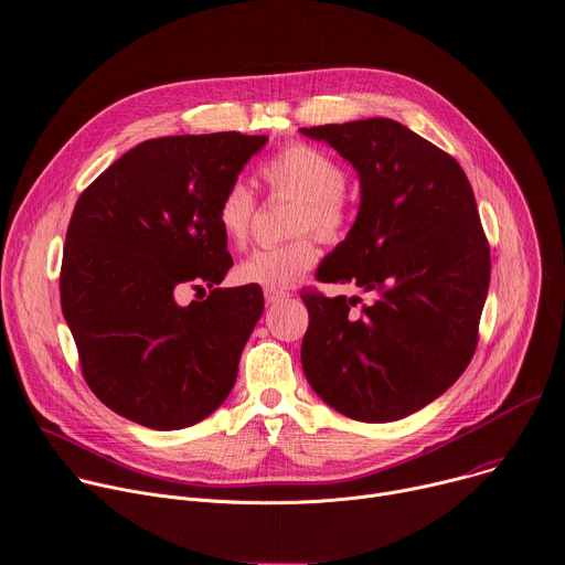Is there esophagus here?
<instances>
[{
  "mask_svg": "<svg viewBox=\"0 0 565 565\" xmlns=\"http://www.w3.org/2000/svg\"><path fill=\"white\" fill-rule=\"evenodd\" d=\"M263 297H266L268 305H277L281 299L288 297V290H277V288H263Z\"/></svg>",
  "mask_w": 565,
  "mask_h": 565,
  "instance_id": "obj_1",
  "label": "esophagus"
}]
</instances>
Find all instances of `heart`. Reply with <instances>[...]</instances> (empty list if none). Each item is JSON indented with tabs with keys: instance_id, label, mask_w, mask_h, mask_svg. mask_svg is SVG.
<instances>
[{
	"instance_id": "heart-1",
	"label": "heart",
	"mask_w": 565,
	"mask_h": 565,
	"mask_svg": "<svg viewBox=\"0 0 565 565\" xmlns=\"http://www.w3.org/2000/svg\"><path fill=\"white\" fill-rule=\"evenodd\" d=\"M260 179L275 195L295 200L290 232H313L322 243H341L354 220L345 191L348 170L324 149L309 142H290L260 166ZM256 215V198L243 181H234L217 200L215 222L234 247H245ZM318 260L313 236L302 234L284 245L260 247L238 263L236 279L260 288H290Z\"/></svg>"
}]
</instances>
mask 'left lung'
Listing matches in <instances>:
<instances>
[{
  "label": "left lung",
  "mask_w": 565,
  "mask_h": 565,
  "mask_svg": "<svg viewBox=\"0 0 565 565\" xmlns=\"http://www.w3.org/2000/svg\"><path fill=\"white\" fill-rule=\"evenodd\" d=\"M359 172L361 206L318 281L361 297L302 295V367L338 413L391 423L420 411L468 367L491 281V249L472 185L443 149L388 118L299 129Z\"/></svg>",
  "instance_id": "8db88e82"
}]
</instances>
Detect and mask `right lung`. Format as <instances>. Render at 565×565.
I'll return each instance as SVG.
<instances>
[{
  "mask_svg": "<svg viewBox=\"0 0 565 565\" xmlns=\"http://www.w3.org/2000/svg\"><path fill=\"white\" fill-rule=\"evenodd\" d=\"M266 142L238 131L145 140L74 204L61 309L86 384L118 416L183 429L232 393L263 292L217 288L234 260L215 206ZM202 282L206 300L175 305L183 285Z\"/></svg>",
  "mask_w": 565,
  "mask_h": 565,
  "instance_id": "obj_1",
  "label": "right lung"
}]
</instances>
